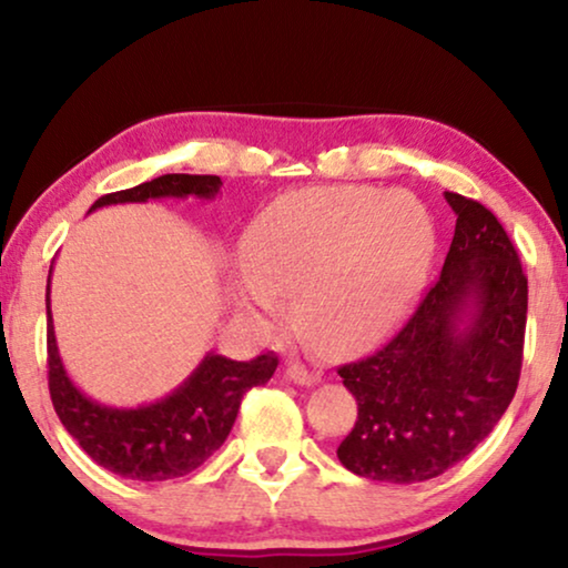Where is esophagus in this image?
<instances>
[{"mask_svg":"<svg viewBox=\"0 0 568 568\" xmlns=\"http://www.w3.org/2000/svg\"><path fill=\"white\" fill-rule=\"evenodd\" d=\"M284 375H286V379H292L294 385H305V387L317 385L323 379L321 369H310V367H305V364H290Z\"/></svg>","mask_w":568,"mask_h":568,"instance_id":"esophagus-1","label":"esophagus"}]
</instances>
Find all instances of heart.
Returning a JSON list of instances; mask_svg holds the SVG:
<instances>
[{
    "mask_svg": "<svg viewBox=\"0 0 568 568\" xmlns=\"http://www.w3.org/2000/svg\"><path fill=\"white\" fill-rule=\"evenodd\" d=\"M434 230L406 191L313 189L278 199L245 232L235 300L276 317L294 297V325L328 354L383 338L422 290Z\"/></svg>",
    "mask_w": 568,
    "mask_h": 568,
    "instance_id": "b5f03b06",
    "label": "heart"
}]
</instances>
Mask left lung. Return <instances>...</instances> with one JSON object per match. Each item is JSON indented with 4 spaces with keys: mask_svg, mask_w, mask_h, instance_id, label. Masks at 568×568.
Listing matches in <instances>:
<instances>
[{
    "mask_svg": "<svg viewBox=\"0 0 568 568\" xmlns=\"http://www.w3.org/2000/svg\"><path fill=\"white\" fill-rule=\"evenodd\" d=\"M445 199L457 222L437 282L379 352L338 369L359 416L336 455L369 480L442 476L491 434L519 383L523 263L484 204L449 191Z\"/></svg>",
    "mask_w": 568,
    "mask_h": 568,
    "instance_id": "8db88e82",
    "label": "left lung"
}]
</instances>
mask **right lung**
<instances>
[{"label":"right lung","instance_id":"add662e5","mask_svg":"<svg viewBox=\"0 0 568 568\" xmlns=\"http://www.w3.org/2000/svg\"><path fill=\"white\" fill-rule=\"evenodd\" d=\"M220 189L222 181L216 175L168 173L134 189L100 196L90 212L113 204H144L150 199L196 196L212 201ZM45 317L49 390L57 416L100 468L131 480L181 478L204 465L227 439L243 395L255 385H266L278 364L274 354L235 362L209 352L165 398L136 408L103 406L72 383L59 356L51 317V271L45 286Z\"/></svg>","mask_w":568,"mask_h":568}]
</instances>
